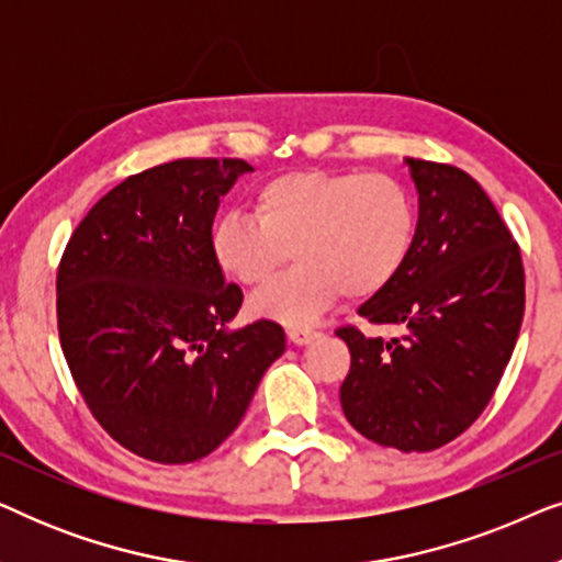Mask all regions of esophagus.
<instances>
[{"instance_id": "obj_1", "label": "esophagus", "mask_w": 562, "mask_h": 562, "mask_svg": "<svg viewBox=\"0 0 562 562\" xmlns=\"http://www.w3.org/2000/svg\"><path fill=\"white\" fill-rule=\"evenodd\" d=\"M286 335L294 345H310L312 340H317L319 337L317 329H312V327H289Z\"/></svg>"}]
</instances>
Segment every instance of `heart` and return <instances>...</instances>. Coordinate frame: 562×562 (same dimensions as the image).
<instances>
[{"label":"heart","instance_id":"b5f03b06","mask_svg":"<svg viewBox=\"0 0 562 562\" xmlns=\"http://www.w3.org/2000/svg\"><path fill=\"white\" fill-rule=\"evenodd\" d=\"M252 214H222L212 258L227 279L263 286L289 256L296 266L250 299V312L310 325L345 291L371 299L391 286L417 240V202L386 173L289 171L260 183Z\"/></svg>","mask_w":562,"mask_h":562}]
</instances>
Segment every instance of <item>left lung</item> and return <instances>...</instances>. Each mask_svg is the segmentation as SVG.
<instances>
[{"mask_svg": "<svg viewBox=\"0 0 562 562\" xmlns=\"http://www.w3.org/2000/svg\"><path fill=\"white\" fill-rule=\"evenodd\" d=\"M419 194L417 240L394 283L358 306L402 337L337 329L350 348L345 419L402 452L437 450L479 419L525 314L519 245L481 183L456 166L404 158Z\"/></svg>", "mask_w": 562, "mask_h": 562, "instance_id": "obj_1", "label": "left lung"}]
</instances>
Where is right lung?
<instances>
[{"label":"right lung","mask_w":562,"mask_h":562,"mask_svg":"<svg viewBox=\"0 0 562 562\" xmlns=\"http://www.w3.org/2000/svg\"><path fill=\"white\" fill-rule=\"evenodd\" d=\"M252 166L181 158L91 206L58 266V335L99 425L135 456L181 465L217 450L286 350L276 322L229 329L243 291L212 258L220 199Z\"/></svg>","instance_id":"1"}]
</instances>
